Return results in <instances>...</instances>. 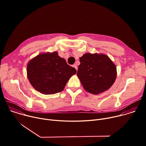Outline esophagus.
<instances>
[{"label":"esophagus","instance_id":"34e87169","mask_svg":"<svg viewBox=\"0 0 146 146\" xmlns=\"http://www.w3.org/2000/svg\"><path fill=\"white\" fill-rule=\"evenodd\" d=\"M73 68H75V69L77 70V69H78V67H77V66L76 65H74L73 66Z\"/></svg>","mask_w":146,"mask_h":146}]
</instances>
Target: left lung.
<instances>
[{"instance_id": "1", "label": "left lung", "mask_w": 146, "mask_h": 146, "mask_svg": "<svg viewBox=\"0 0 146 146\" xmlns=\"http://www.w3.org/2000/svg\"><path fill=\"white\" fill-rule=\"evenodd\" d=\"M80 61L77 76L86 91L98 95L113 86L117 68L107 55L86 53L80 58Z\"/></svg>"}]
</instances>
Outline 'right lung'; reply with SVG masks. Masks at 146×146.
<instances>
[{
	"instance_id": "right-lung-1",
	"label": "right lung",
	"mask_w": 146,
	"mask_h": 146,
	"mask_svg": "<svg viewBox=\"0 0 146 146\" xmlns=\"http://www.w3.org/2000/svg\"><path fill=\"white\" fill-rule=\"evenodd\" d=\"M76 73V69L68 65L56 51L41 53L27 65V76L31 85L46 95L63 91L71 76Z\"/></svg>"
}]
</instances>
